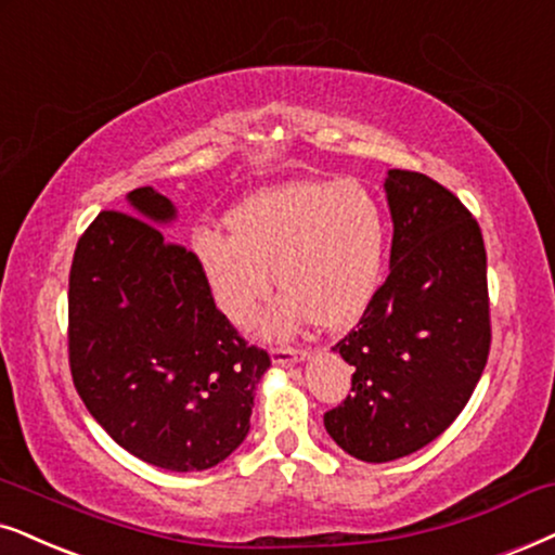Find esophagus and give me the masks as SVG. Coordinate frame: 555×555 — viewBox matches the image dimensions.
I'll use <instances>...</instances> for the list:
<instances>
[{
	"instance_id": "obj_1",
	"label": "esophagus",
	"mask_w": 555,
	"mask_h": 555,
	"mask_svg": "<svg viewBox=\"0 0 555 555\" xmlns=\"http://www.w3.org/2000/svg\"><path fill=\"white\" fill-rule=\"evenodd\" d=\"M307 359V350H299V348H273L271 350V361L276 363V366H292V363H299Z\"/></svg>"
}]
</instances>
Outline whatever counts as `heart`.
Masks as SVG:
<instances>
[{
    "label": "heart",
    "instance_id": "heart-1",
    "mask_svg": "<svg viewBox=\"0 0 555 555\" xmlns=\"http://www.w3.org/2000/svg\"><path fill=\"white\" fill-rule=\"evenodd\" d=\"M233 235L199 230L192 248L217 310L250 325L273 282L284 289L266 335L301 322H353L374 297L384 263V217L359 181L299 179L263 189L230 215Z\"/></svg>",
    "mask_w": 555,
    "mask_h": 555
}]
</instances>
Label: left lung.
I'll use <instances>...</instances> for the list:
<instances>
[{"instance_id":"1","label":"left lung","mask_w":555,"mask_h":555,"mask_svg":"<svg viewBox=\"0 0 555 555\" xmlns=\"http://www.w3.org/2000/svg\"><path fill=\"white\" fill-rule=\"evenodd\" d=\"M389 276L333 350L353 366L325 430L366 464L433 443L472 399L487 366V250L461 199L417 171L391 168Z\"/></svg>"}]
</instances>
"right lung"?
I'll use <instances>...</instances> for the list:
<instances>
[{
    "label": "right lung",
    "mask_w": 555,
    "mask_h": 555,
    "mask_svg": "<svg viewBox=\"0 0 555 555\" xmlns=\"http://www.w3.org/2000/svg\"><path fill=\"white\" fill-rule=\"evenodd\" d=\"M130 212H100L68 276V363L91 417L117 446L166 472H205L250 430L269 353L215 307L192 250L156 225L177 207L132 189Z\"/></svg>",
    "instance_id": "obj_1"
}]
</instances>
